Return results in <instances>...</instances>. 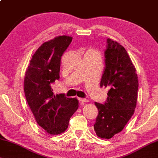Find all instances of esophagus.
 Returning <instances> with one entry per match:
<instances>
[{
    "instance_id": "1",
    "label": "esophagus",
    "mask_w": 158,
    "mask_h": 158,
    "mask_svg": "<svg viewBox=\"0 0 158 158\" xmlns=\"http://www.w3.org/2000/svg\"><path fill=\"white\" fill-rule=\"evenodd\" d=\"M78 100H79L80 103H81V104H84V103L87 102H88L87 99H84V98H78Z\"/></svg>"
}]
</instances>
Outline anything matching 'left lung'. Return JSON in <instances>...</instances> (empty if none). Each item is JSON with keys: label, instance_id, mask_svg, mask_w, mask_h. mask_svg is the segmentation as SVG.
I'll list each match as a JSON object with an SVG mask.
<instances>
[{"label": "left lung", "instance_id": "1", "mask_svg": "<svg viewBox=\"0 0 158 158\" xmlns=\"http://www.w3.org/2000/svg\"><path fill=\"white\" fill-rule=\"evenodd\" d=\"M104 52L105 69L101 87H109L104 104L94 102L98 116L94 129L98 137L110 139L121 132L136 106L138 79L134 65L124 47L111 39Z\"/></svg>", "mask_w": 158, "mask_h": 158}]
</instances>
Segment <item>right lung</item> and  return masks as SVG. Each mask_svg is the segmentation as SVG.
Masks as SVG:
<instances>
[{
    "label": "right lung",
    "mask_w": 158,
    "mask_h": 158,
    "mask_svg": "<svg viewBox=\"0 0 158 158\" xmlns=\"http://www.w3.org/2000/svg\"><path fill=\"white\" fill-rule=\"evenodd\" d=\"M72 39L59 36L44 43L32 56L25 76L28 105L39 126L52 135L64 132L78 108L76 98H68L65 94L55 95L51 87L60 78V59Z\"/></svg>",
    "instance_id": "right-lung-1"
}]
</instances>
